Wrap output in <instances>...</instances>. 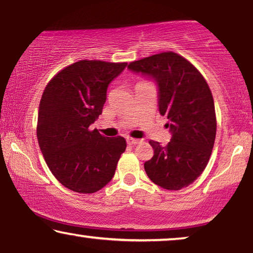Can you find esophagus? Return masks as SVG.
<instances>
[{"instance_id": "obj_1", "label": "esophagus", "mask_w": 253, "mask_h": 253, "mask_svg": "<svg viewBox=\"0 0 253 253\" xmlns=\"http://www.w3.org/2000/svg\"><path fill=\"white\" fill-rule=\"evenodd\" d=\"M141 141V139H136V138H127L126 139V143L129 145H136V144H139Z\"/></svg>"}]
</instances>
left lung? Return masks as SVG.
Instances as JSON below:
<instances>
[{
  "mask_svg": "<svg viewBox=\"0 0 253 253\" xmlns=\"http://www.w3.org/2000/svg\"><path fill=\"white\" fill-rule=\"evenodd\" d=\"M127 68L154 78L159 87V112L168 119L171 139L154 150L145 171L166 190H181L206 168L216 134V116L210 86L195 65L181 55L165 51L131 62Z\"/></svg>",
  "mask_w": 253,
  "mask_h": 253,
  "instance_id": "left-lung-1",
  "label": "left lung"
}]
</instances>
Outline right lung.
Wrapping results in <instances>:
<instances>
[{"label":"right lung","mask_w":253,"mask_h":253,"mask_svg":"<svg viewBox=\"0 0 253 253\" xmlns=\"http://www.w3.org/2000/svg\"><path fill=\"white\" fill-rule=\"evenodd\" d=\"M126 64L78 61L55 75L41 96L38 143L51 174L72 191L93 193L108 184L126 151L123 137H105L89 126L102 113L110 82Z\"/></svg>","instance_id":"obj_1"}]
</instances>
